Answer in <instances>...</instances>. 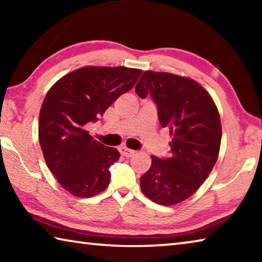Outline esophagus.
<instances>
[{
    "mask_svg": "<svg viewBox=\"0 0 262 262\" xmlns=\"http://www.w3.org/2000/svg\"><path fill=\"white\" fill-rule=\"evenodd\" d=\"M119 151H120V154L122 155V156H125V157H127V158L134 156V154H135L134 150L128 149L127 147H125V145H122V147L119 148Z\"/></svg>",
    "mask_w": 262,
    "mask_h": 262,
    "instance_id": "1",
    "label": "esophagus"
}]
</instances>
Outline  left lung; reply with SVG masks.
<instances>
[{
	"label": "left lung",
	"instance_id": "8db88e82",
	"mask_svg": "<svg viewBox=\"0 0 262 262\" xmlns=\"http://www.w3.org/2000/svg\"><path fill=\"white\" fill-rule=\"evenodd\" d=\"M135 91L141 98L151 96L161 126L172 135L170 157H151V166L140 178L141 189L158 205H177L196 192L217 161L219 110L198 82L170 73L144 72Z\"/></svg>",
	"mask_w": 262,
	"mask_h": 262
}]
</instances>
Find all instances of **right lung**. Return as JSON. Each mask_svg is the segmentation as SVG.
<instances>
[{
  "label": "right lung",
  "instance_id": "1",
  "mask_svg": "<svg viewBox=\"0 0 262 262\" xmlns=\"http://www.w3.org/2000/svg\"><path fill=\"white\" fill-rule=\"evenodd\" d=\"M141 74L134 68L88 66L48 90L39 115V142L48 168L74 196L91 198L107 188L110 166L120 154L94 140L84 126L98 120Z\"/></svg>",
  "mask_w": 262,
  "mask_h": 262
}]
</instances>
